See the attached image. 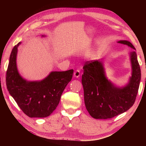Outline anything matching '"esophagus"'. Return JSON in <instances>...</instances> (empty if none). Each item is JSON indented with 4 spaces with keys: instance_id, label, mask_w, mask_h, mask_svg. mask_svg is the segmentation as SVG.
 I'll use <instances>...</instances> for the list:
<instances>
[{
    "instance_id": "34e87169",
    "label": "esophagus",
    "mask_w": 146,
    "mask_h": 146,
    "mask_svg": "<svg viewBox=\"0 0 146 146\" xmlns=\"http://www.w3.org/2000/svg\"><path fill=\"white\" fill-rule=\"evenodd\" d=\"M74 75V76L76 77H80V70L77 69L76 70H75Z\"/></svg>"
}]
</instances>
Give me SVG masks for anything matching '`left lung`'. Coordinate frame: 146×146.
<instances>
[{"mask_svg": "<svg viewBox=\"0 0 146 146\" xmlns=\"http://www.w3.org/2000/svg\"><path fill=\"white\" fill-rule=\"evenodd\" d=\"M118 43L135 50L127 41ZM132 76L125 87L114 86L105 77L102 63L87 61L83 66L82 83L86 108L94 119H107L115 117L130 109L134 104L141 80V69L135 51L130 53Z\"/></svg>", "mask_w": 146, "mask_h": 146, "instance_id": "8db88e82", "label": "left lung"}]
</instances>
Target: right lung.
I'll use <instances>...</instances> for the list:
<instances>
[{
  "label": "right lung",
  "mask_w": 146,
  "mask_h": 146,
  "mask_svg": "<svg viewBox=\"0 0 146 146\" xmlns=\"http://www.w3.org/2000/svg\"><path fill=\"white\" fill-rule=\"evenodd\" d=\"M19 42L10 56L6 74V85L9 93L26 115L30 117H46L58 106L61 96L71 80L73 69L52 72L41 82H27L22 78L16 67Z\"/></svg>",
  "instance_id": "add662e5"
}]
</instances>
